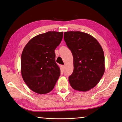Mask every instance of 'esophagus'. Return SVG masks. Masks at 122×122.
<instances>
[{
  "mask_svg": "<svg viewBox=\"0 0 122 122\" xmlns=\"http://www.w3.org/2000/svg\"><path fill=\"white\" fill-rule=\"evenodd\" d=\"M61 67L62 70H64V68H65V65H61Z\"/></svg>",
  "mask_w": 122,
  "mask_h": 122,
  "instance_id": "1",
  "label": "esophagus"
}]
</instances>
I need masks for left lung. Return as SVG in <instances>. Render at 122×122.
I'll return each instance as SVG.
<instances>
[{"label": "left lung", "mask_w": 122, "mask_h": 122, "mask_svg": "<svg viewBox=\"0 0 122 122\" xmlns=\"http://www.w3.org/2000/svg\"><path fill=\"white\" fill-rule=\"evenodd\" d=\"M64 38L73 56L74 70L68 77L71 86L76 90L89 91L98 83L105 72L102 48L93 36L82 32H65Z\"/></svg>", "instance_id": "1"}]
</instances>
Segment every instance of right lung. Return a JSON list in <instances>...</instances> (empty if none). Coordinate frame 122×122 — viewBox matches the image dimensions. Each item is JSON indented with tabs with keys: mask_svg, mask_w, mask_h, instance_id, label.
<instances>
[{
	"mask_svg": "<svg viewBox=\"0 0 122 122\" xmlns=\"http://www.w3.org/2000/svg\"><path fill=\"white\" fill-rule=\"evenodd\" d=\"M63 36V32H47L32 38L24 48L21 74L32 91L43 95L54 89L61 74L55 61V50Z\"/></svg>",
	"mask_w": 122,
	"mask_h": 122,
	"instance_id": "right-lung-1",
	"label": "right lung"
}]
</instances>
